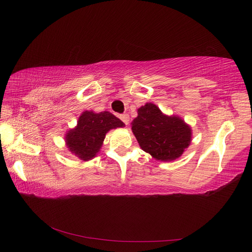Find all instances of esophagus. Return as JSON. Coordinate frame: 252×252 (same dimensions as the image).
<instances>
[{
	"instance_id": "34e87169",
	"label": "esophagus",
	"mask_w": 252,
	"mask_h": 252,
	"mask_svg": "<svg viewBox=\"0 0 252 252\" xmlns=\"http://www.w3.org/2000/svg\"><path fill=\"white\" fill-rule=\"evenodd\" d=\"M119 118L122 120V122L125 123V125H129V121H130V117L127 114H122L119 115Z\"/></svg>"
}]
</instances>
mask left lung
<instances>
[{
    "mask_svg": "<svg viewBox=\"0 0 252 252\" xmlns=\"http://www.w3.org/2000/svg\"><path fill=\"white\" fill-rule=\"evenodd\" d=\"M132 131L144 152L161 161L179 158L189 147L190 127L178 117L164 116L156 105L148 103L137 110Z\"/></svg>",
    "mask_w": 252,
    "mask_h": 252,
    "instance_id": "1",
    "label": "left lung"
}]
</instances>
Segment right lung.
Listing matches in <instances>:
<instances>
[{"label": "right lung", "instance_id": "obj_1", "mask_svg": "<svg viewBox=\"0 0 252 252\" xmlns=\"http://www.w3.org/2000/svg\"><path fill=\"white\" fill-rule=\"evenodd\" d=\"M122 126H125V123L109 111L99 114L84 111L79 118L76 129L67 133L68 148L80 159L87 161L95 157L99 151L107 132Z\"/></svg>", "mask_w": 252, "mask_h": 252}]
</instances>
